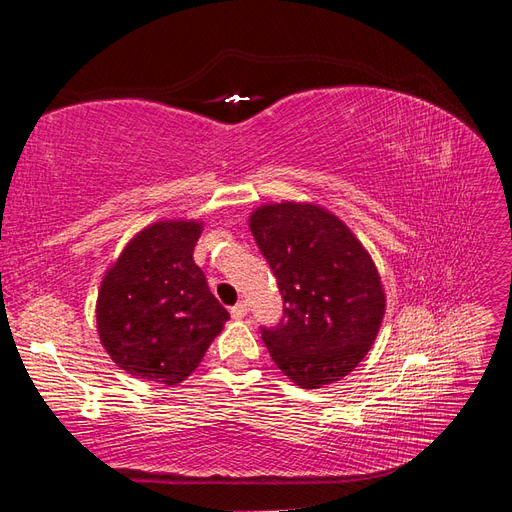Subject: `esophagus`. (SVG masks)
Returning <instances> with one entry per match:
<instances>
[{"mask_svg": "<svg viewBox=\"0 0 512 512\" xmlns=\"http://www.w3.org/2000/svg\"><path fill=\"white\" fill-rule=\"evenodd\" d=\"M245 314H247V303H243V301L237 303L235 307H230V316L235 320H241Z\"/></svg>", "mask_w": 512, "mask_h": 512, "instance_id": "obj_1", "label": "esophagus"}]
</instances>
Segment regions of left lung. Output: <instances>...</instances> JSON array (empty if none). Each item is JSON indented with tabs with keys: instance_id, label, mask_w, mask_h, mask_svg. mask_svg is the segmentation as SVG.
Here are the masks:
<instances>
[{
	"instance_id": "1",
	"label": "left lung",
	"mask_w": 512,
	"mask_h": 512,
	"mask_svg": "<svg viewBox=\"0 0 512 512\" xmlns=\"http://www.w3.org/2000/svg\"><path fill=\"white\" fill-rule=\"evenodd\" d=\"M250 230L284 299V318L262 327L275 365L301 389L342 380L359 365L386 309L380 273L352 230L314 203L254 209Z\"/></svg>"
}]
</instances>
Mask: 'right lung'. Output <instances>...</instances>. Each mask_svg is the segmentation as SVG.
Returning a JSON list of instances; mask_svg holds the SVG:
<instances>
[{"instance_id":"1","label":"right lung","mask_w":512,"mask_h":512,"mask_svg":"<svg viewBox=\"0 0 512 512\" xmlns=\"http://www.w3.org/2000/svg\"><path fill=\"white\" fill-rule=\"evenodd\" d=\"M198 220L153 222L102 277L98 335L113 363L168 386L188 378L230 318L194 262Z\"/></svg>"}]
</instances>
